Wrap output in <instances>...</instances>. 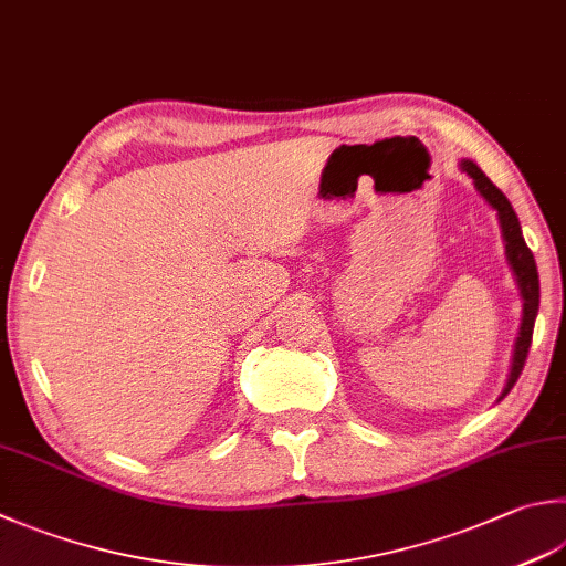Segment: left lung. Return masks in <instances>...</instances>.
Wrapping results in <instances>:
<instances>
[{
    "label": "left lung",
    "instance_id": "8db88e82",
    "mask_svg": "<svg viewBox=\"0 0 566 566\" xmlns=\"http://www.w3.org/2000/svg\"><path fill=\"white\" fill-rule=\"evenodd\" d=\"M461 169L473 179L475 189L481 191V197L488 201L490 207L497 211L500 229H503V241H505V255L510 269L515 273V281L522 295V323H520V335L515 339V352H513V367H510L507 384L503 389V397H507L510 389L515 387V381L522 375V367H525L527 352L532 345V329H535V317L539 311V279H537V265L535 255L527 249L525 239H522V229L513 205H510L507 197L500 191L485 172L478 167L473 159H461ZM500 397V399H503Z\"/></svg>",
    "mask_w": 566,
    "mask_h": 566
}]
</instances>
